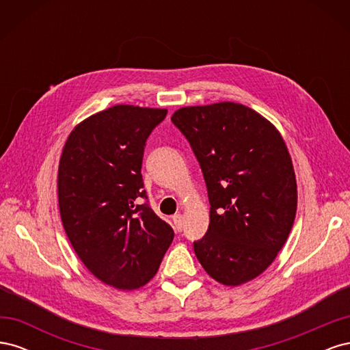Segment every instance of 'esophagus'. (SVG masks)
<instances>
[{"mask_svg":"<svg viewBox=\"0 0 350 350\" xmlns=\"http://www.w3.org/2000/svg\"><path fill=\"white\" fill-rule=\"evenodd\" d=\"M174 225L176 228V230H183L184 228V216L181 213H178L174 216Z\"/></svg>","mask_w":350,"mask_h":350,"instance_id":"obj_1","label":"esophagus"}]
</instances>
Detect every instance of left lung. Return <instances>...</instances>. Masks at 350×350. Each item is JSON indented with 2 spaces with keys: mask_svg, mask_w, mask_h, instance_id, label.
Listing matches in <instances>:
<instances>
[{
  "mask_svg": "<svg viewBox=\"0 0 350 350\" xmlns=\"http://www.w3.org/2000/svg\"><path fill=\"white\" fill-rule=\"evenodd\" d=\"M171 120L189 142L207 187L210 224L194 242L200 264L226 286L256 279L284 245L298 204L283 137L235 102L185 107Z\"/></svg>",
  "mask_w": 350,
  "mask_h": 350,
  "instance_id": "8db88e82",
  "label": "left lung"
}]
</instances>
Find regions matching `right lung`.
<instances>
[{"instance_id": "add662e5", "label": "right lung", "mask_w": 350, "mask_h": 350, "mask_svg": "<svg viewBox=\"0 0 350 350\" xmlns=\"http://www.w3.org/2000/svg\"><path fill=\"white\" fill-rule=\"evenodd\" d=\"M167 111L115 105L76 125L62 149L58 203L62 226L94 278L115 289L153 279L174 229L150 206L142 162L147 137Z\"/></svg>"}]
</instances>
